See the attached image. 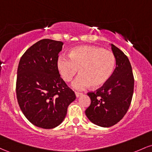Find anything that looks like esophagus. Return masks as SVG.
Here are the masks:
<instances>
[{
  "instance_id": "1",
  "label": "esophagus",
  "mask_w": 152,
  "mask_h": 152,
  "mask_svg": "<svg viewBox=\"0 0 152 152\" xmlns=\"http://www.w3.org/2000/svg\"><path fill=\"white\" fill-rule=\"evenodd\" d=\"M75 94H76V97H79L80 96H81L82 95V93H79V92H75Z\"/></svg>"
}]
</instances>
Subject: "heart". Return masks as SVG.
Instances as JSON below:
<instances>
[{"instance_id":"1","label":"heart","mask_w":152,"mask_h":152,"mask_svg":"<svg viewBox=\"0 0 152 152\" xmlns=\"http://www.w3.org/2000/svg\"><path fill=\"white\" fill-rule=\"evenodd\" d=\"M69 58L60 56L56 61L63 81L69 82L79 70L80 74L72 84L73 89L102 87L109 81L115 68V58L111 51L100 47L80 46L70 51Z\"/></svg>"}]
</instances>
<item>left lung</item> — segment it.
<instances>
[{
  "instance_id": "left-lung-1",
  "label": "left lung",
  "mask_w": 152,
  "mask_h": 152,
  "mask_svg": "<svg viewBox=\"0 0 152 152\" xmlns=\"http://www.w3.org/2000/svg\"><path fill=\"white\" fill-rule=\"evenodd\" d=\"M116 68L109 81L94 92H89L91 104L85 111L88 119L96 126L111 127L127 113L132 99L134 79L127 56L111 44Z\"/></svg>"
}]
</instances>
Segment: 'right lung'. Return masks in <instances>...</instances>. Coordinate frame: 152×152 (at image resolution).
<instances>
[{
  "label": "right lung",
  "mask_w": 152,
  "mask_h": 152,
  "mask_svg": "<svg viewBox=\"0 0 152 152\" xmlns=\"http://www.w3.org/2000/svg\"><path fill=\"white\" fill-rule=\"evenodd\" d=\"M63 45L60 41L41 39L25 52L18 66L19 105L30 123L45 129L59 126L66 118L68 105L76 99L56 66Z\"/></svg>",
  "instance_id": "add662e5"
}]
</instances>
